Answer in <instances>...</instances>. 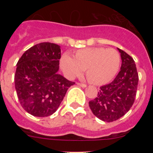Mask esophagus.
<instances>
[{
    "label": "esophagus",
    "instance_id": "obj_1",
    "mask_svg": "<svg viewBox=\"0 0 153 153\" xmlns=\"http://www.w3.org/2000/svg\"><path fill=\"white\" fill-rule=\"evenodd\" d=\"M77 85H79V86H80L81 87H83V88H85V87H86V84H84V83H77Z\"/></svg>",
    "mask_w": 153,
    "mask_h": 153
}]
</instances>
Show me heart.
I'll list each match as a JSON object with an SVG mask.
<instances>
[{
  "label": "heart",
  "instance_id": "b5f03b06",
  "mask_svg": "<svg viewBox=\"0 0 153 153\" xmlns=\"http://www.w3.org/2000/svg\"><path fill=\"white\" fill-rule=\"evenodd\" d=\"M120 55L117 50L105 47H89L77 51L72 58L64 54L60 59V67L70 78L81 75L86 70L90 83L102 85L111 81L118 73Z\"/></svg>",
  "mask_w": 153,
  "mask_h": 153
}]
</instances>
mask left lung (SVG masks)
Returning <instances> with one entry per match:
<instances>
[{
    "instance_id": "left-lung-1",
    "label": "left lung",
    "mask_w": 153,
    "mask_h": 153,
    "mask_svg": "<svg viewBox=\"0 0 153 153\" xmlns=\"http://www.w3.org/2000/svg\"><path fill=\"white\" fill-rule=\"evenodd\" d=\"M122 59L121 70L113 82L100 86L98 95L89 102L97 118L113 122L129 111L135 101L139 76L135 61L125 51L118 48Z\"/></svg>"
}]
</instances>
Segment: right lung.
I'll use <instances>...</instances> for the list:
<instances>
[{
    "instance_id": "obj_1",
    "label": "right lung",
    "mask_w": 153,
    "mask_h": 153,
    "mask_svg": "<svg viewBox=\"0 0 153 153\" xmlns=\"http://www.w3.org/2000/svg\"><path fill=\"white\" fill-rule=\"evenodd\" d=\"M60 47L44 42L24 53L17 63L14 83L19 102L28 113L45 117L56 111L74 82L58 74Z\"/></svg>"
}]
</instances>
